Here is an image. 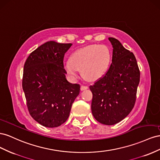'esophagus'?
<instances>
[{
	"label": "esophagus",
	"mask_w": 160,
	"mask_h": 160,
	"mask_svg": "<svg viewBox=\"0 0 160 160\" xmlns=\"http://www.w3.org/2000/svg\"><path fill=\"white\" fill-rule=\"evenodd\" d=\"M88 87L87 86H84V85H81V87H80V90H86L88 89Z\"/></svg>",
	"instance_id": "34e87169"
}]
</instances>
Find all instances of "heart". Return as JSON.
Returning <instances> with one entry per match:
<instances>
[{"instance_id":"b5f03b06","label":"heart","mask_w":160,"mask_h":160,"mask_svg":"<svg viewBox=\"0 0 160 160\" xmlns=\"http://www.w3.org/2000/svg\"><path fill=\"white\" fill-rule=\"evenodd\" d=\"M111 52L106 45L93 44L76 50L63 63L67 74L74 79L78 70L85 79L94 81L105 74L110 66Z\"/></svg>"}]
</instances>
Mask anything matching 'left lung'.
I'll use <instances>...</instances> for the list:
<instances>
[{
    "instance_id": "1",
    "label": "left lung",
    "mask_w": 160,
    "mask_h": 160,
    "mask_svg": "<svg viewBox=\"0 0 160 160\" xmlns=\"http://www.w3.org/2000/svg\"><path fill=\"white\" fill-rule=\"evenodd\" d=\"M108 40L113 48L112 63L105 75L90 86V89L95 119L112 125L124 119L134 107L140 72L134 54L117 39Z\"/></svg>"
}]
</instances>
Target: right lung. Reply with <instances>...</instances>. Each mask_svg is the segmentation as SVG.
Masks as SVG:
<instances>
[{
  "label": "right lung",
  "instance_id": "add662e5",
  "mask_svg": "<svg viewBox=\"0 0 160 160\" xmlns=\"http://www.w3.org/2000/svg\"><path fill=\"white\" fill-rule=\"evenodd\" d=\"M72 43L50 41L27 58L22 86L31 116L42 125L53 128L65 122L80 86L66 78L63 58Z\"/></svg>",
  "mask_w": 160,
  "mask_h": 160
}]
</instances>
